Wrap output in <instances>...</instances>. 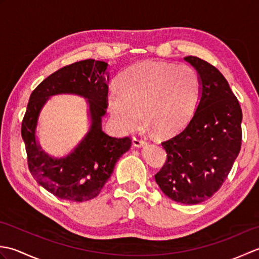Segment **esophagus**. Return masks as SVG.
Instances as JSON below:
<instances>
[{
    "mask_svg": "<svg viewBox=\"0 0 259 259\" xmlns=\"http://www.w3.org/2000/svg\"><path fill=\"white\" fill-rule=\"evenodd\" d=\"M133 145L135 146V147H144L145 145H146V140L145 139H142L141 137H139V136H136V137H134L133 138Z\"/></svg>",
    "mask_w": 259,
    "mask_h": 259,
    "instance_id": "esophagus-1",
    "label": "esophagus"
}]
</instances>
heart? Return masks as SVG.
Here are the masks:
<instances>
[{
  "label": "heart",
  "instance_id": "heart-1",
  "mask_svg": "<svg viewBox=\"0 0 259 259\" xmlns=\"http://www.w3.org/2000/svg\"><path fill=\"white\" fill-rule=\"evenodd\" d=\"M200 78L188 64L144 61L123 73L120 87L108 90L109 112L120 130L131 133L142 122L169 136L187 124L199 99Z\"/></svg>",
  "mask_w": 259,
  "mask_h": 259
}]
</instances>
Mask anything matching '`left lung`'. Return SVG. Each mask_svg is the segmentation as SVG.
<instances>
[{
    "instance_id": "1",
    "label": "left lung",
    "mask_w": 259,
    "mask_h": 259,
    "mask_svg": "<svg viewBox=\"0 0 259 259\" xmlns=\"http://www.w3.org/2000/svg\"><path fill=\"white\" fill-rule=\"evenodd\" d=\"M199 74L200 96L194 117L174 138L156 183L170 199L195 205L221 188L241 146L243 113L225 76L203 60L186 57Z\"/></svg>"
}]
</instances>
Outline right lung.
Masks as SVG:
<instances>
[{"label": "right lung", "mask_w": 259, "mask_h": 259, "mask_svg": "<svg viewBox=\"0 0 259 259\" xmlns=\"http://www.w3.org/2000/svg\"><path fill=\"white\" fill-rule=\"evenodd\" d=\"M108 83V63L89 59L56 71L31 93L21 128L27 164L38 185L61 199L85 201L97 197L111 177L119 158L130 149L129 137L118 139L102 131ZM65 93L86 99L91 128L69 155L56 158L41 150L35 136L36 125L48 99Z\"/></svg>", "instance_id": "add662e5"}]
</instances>
